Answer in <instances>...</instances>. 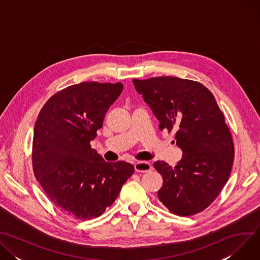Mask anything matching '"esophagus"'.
Returning a JSON list of instances; mask_svg holds the SVG:
<instances>
[{
    "instance_id": "34e87169",
    "label": "esophagus",
    "mask_w": 260,
    "mask_h": 260,
    "mask_svg": "<svg viewBox=\"0 0 260 260\" xmlns=\"http://www.w3.org/2000/svg\"><path fill=\"white\" fill-rule=\"evenodd\" d=\"M152 169V166L148 161H138L135 164V170L139 173H146L149 172Z\"/></svg>"
}]
</instances>
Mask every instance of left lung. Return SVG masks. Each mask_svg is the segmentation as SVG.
Instances as JSON below:
<instances>
[{
	"label": "left lung",
	"mask_w": 260,
	"mask_h": 260,
	"mask_svg": "<svg viewBox=\"0 0 260 260\" xmlns=\"http://www.w3.org/2000/svg\"><path fill=\"white\" fill-rule=\"evenodd\" d=\"M160 131L175 132L183 152L174 168L155 161L162 176L159 201L170 212L190 216L209 207L226 184L234 162V144L214 95L203 84L178 77L133 80Z\"/></svg>",
	"instance_id": "8db88e82"
}]
</instances>
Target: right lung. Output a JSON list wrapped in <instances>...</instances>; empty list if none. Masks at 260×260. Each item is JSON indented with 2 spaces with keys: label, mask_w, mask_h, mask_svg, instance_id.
<instances>
[{
  "label": "right lung",
  "mask_w": 260,
  "mask_h": 260,
  "mask_svg": "<svg viewBox=\"0 0 260 260\" xmlns=\"http://www.w3.org/2000/svg\"><path fill=\"white\" fill-rule=\"evenodd\" d=\"M122 89L121 82L69 86L46 102L35 123V176L57 208L80 220L102 215L135 171L105 161L89 144Z\"/></svg>",
  "instance_id": "obj_1"
}]
</instances>
